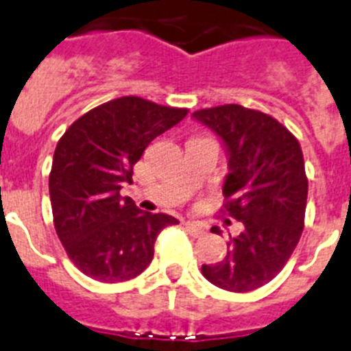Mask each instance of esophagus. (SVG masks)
Listing matches in <instances>:
<instances>
[{"instance_id":"34e87169","label":"esophagus","mask_w":351,"mask_h":351,"mask_svg":"<svg viewBox=\"0 0 351 351\" xmlns=\"http://www.w3.org/2000/svg\"><path fill=\"white\" fill-rule=\"evenodd\" d=\"M184 226H186V229L190 230L191 234L197 236V238H199V236L206 234V229H204V226H202V223H197V221H186Z\"/></svg>"}]
</instances>
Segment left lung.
<instances>
[{"instance_id":"obj_1","label":"left lung","mask_w":351,"mask_h":351,"mask_svg":"<svg viewBox=\"0 0 351 351\" xmlns=\"http://www.w3.org/2000/svg\"><path fill=\"white\" fill-rule=\"evenodd\" d=\"M191 117L226 149L229 173L221 191L230 199V217L243 223L227 243L226 257L202 265V275L227 291H254L284 268L304 230L307 178L300 143L274 117L239 104Z\"/></svg>"}]
</instances>
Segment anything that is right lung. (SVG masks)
<instances>
[{
	"instance_id": "1",
	"label": "right lung",
	"mask_w": 351,
	"mask_h": 351,
	"mask_svg": "<svg viewBox=\"0 0 351 351\" xmlns=\"http://www.w3.org/2000/svg\"><path fill=\"white\" fill-rule=\"evenodd\" d=\"M188 110L140 97L113 99L80 117L53 156L49 197L55 229L69 257L99 282H124L151 265L165 213H145L130 197L133 167L145 147L186 117Z\"/></svg>"
}]
</instances>
